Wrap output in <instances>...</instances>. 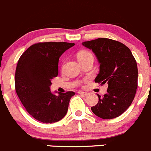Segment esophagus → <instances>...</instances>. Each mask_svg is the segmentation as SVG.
Listing matches in <instances>:
<instances>
[{
  "mask_svg": "<svg viewBox=\"0 0 151 151\" xmlns=\"http://www.w3.org/2000/svg\"><path fill=\"white\" fill-rule=\"evenodd\" d=\"M78 93H79V94H80V95L85 96H88V94H89V93H87V92H84V91H79Z\"/></svg>",
  "mask_w": 151,
  "mask_h": 151,
  "instance_id": "34e87169",
  "label": "esophagus"
}]
</instances>
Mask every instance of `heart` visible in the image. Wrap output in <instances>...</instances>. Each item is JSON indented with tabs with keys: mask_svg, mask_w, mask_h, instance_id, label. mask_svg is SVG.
Returning <instances> with one entry per match:
<instances>
[{
	"mask_svg": "<svg viewBox=\"0 0 151 151\" xmlns=\"http://www.w3.org/2000/svg\"><path fill=\"white\" fill-rule=\"evenodd\" d=\"M89 58H93V55L88 50H81V51H80L77 53V58H78L80 62L83 61V60H86V59Z\"/></svg>",
	"mask_w": 151,
	"mask_h": 151,
	"instance_id": "1",
	"label": "heart"
}]
</instances>
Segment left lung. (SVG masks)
Here are the masks:
<instances>
[{
	"label": "left lung",
	"instance_id": "left-lung-1",
	"mask_svg": "<svg viewBox=\"0 0 151 151\" xmlns=\"http://www.w3.org/2000/svg\"><path fill=\"white\" fill-rule=\"evenodd\" d=\"M95 53L100 63L95 83L108 85L106 93L97 94L99 101L92 112L103 119H112L130 106L137 88L138 69L132 52L125 45L106 38L83 42Z\"/></svg>",
	"mask_w": 151,
	"mask_h": 151
}]
</instances>
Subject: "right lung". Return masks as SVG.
<instances>
[{
  "label": "right lung",
  "mask_w": 151,
  "mask_h": 151,
  "mask_svg": "<svg viewBox=\"0 0 151 151\" xmlns=\"http://www.w3.org/2000/svg\"><path fill=\"white\" fill-rule=\"evenodd\" d=\"M74 45L68 42H39L28 47L18 60L15 90L27 112L42 123H55L68 111L73 91L54 95L50 90L52 80L58 74L62 54Z\"/></svg>",
  "instance_id": "1"
}]
</instances>
